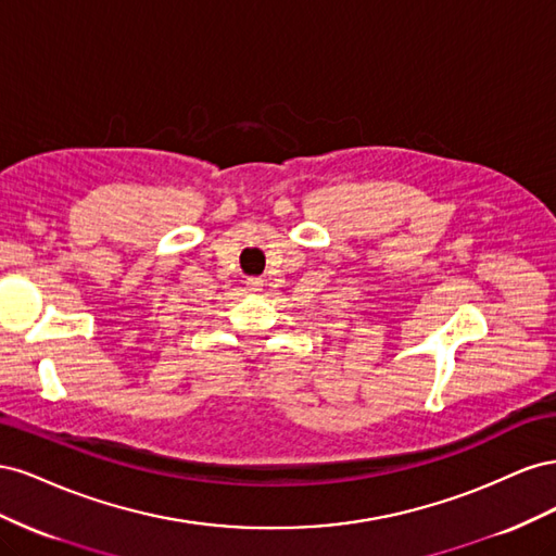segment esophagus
<instances>
[{"instance_id":"obj_1","label":"esophagus","mask_w":556,"mask_h":556,"mask_svg":"<svg viewBox=\"0 0 556 556\" xmlns=\"http://www.w3.org/2000/svg\"><path fill=\"white\" fill-rule=\"evenodd\" d=\"M245 288H248V292L257 294V292H262V288H264V280H262V278H248V280H245Z\"/></svg>"}]
</instances>
